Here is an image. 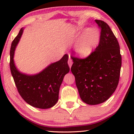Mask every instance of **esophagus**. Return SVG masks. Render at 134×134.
<instances>
[{"instance_id":"1","label":"esophagus","mask_w":134,"mask_h":134,"mask_svg":"<svg viewBox=\"0 0 134 134\" xmlns=\"http://www.w3.org/2000/svg\"><path fill=\"white\" fill-rule=\"evenodd\" d=\"M68 64H69L70 68H71V65H72V62L71 59L70 58V57H69V60H68Z\"/></svg>"}]
</instances>
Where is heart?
Here are the masks:
<instances>
[{
  "mask_svg": "<svg viewBox=\"0 0 134 134\" xmlns=\"http://www.w3.org/2000/svg\"><path fill=\"white\" fill-rule=\"evenodd\" d=\"M80 34L79 31H76V35ZM99 32L96 29H87L85 34L79 40L76 46V51L81 57H87L91 54L98 43Z\"/></svg>",
  "mask_w": 134,
  "mask_h": 134,
  "instance_id": "1",
  "label": "heart"
}]
</instances>
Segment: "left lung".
Returning a JSON list of instances; mask_svg holds the SVG:
<instances>
[{
	"label": "left lung",
	"mask_w": 134,
	"mask_h": 134,
	"mask_svg": "<svg viewBox=\"0 0 134 134\" xmlns=\"http://www.w3.org/2000/svg\"><path fill=\"white\" fill-rule=\"evenodd\" d=\"M95 22L101 29L98 46L86 58L71 57L80 98L91 105L107 100L115 91L122 64L119 43L109 26L101 20Z\"/></svg>",
	"instance_id": "8db88e82"
}]
</instances>
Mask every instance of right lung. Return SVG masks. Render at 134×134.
I'll use <instances>...</instances> for the list:
<instances>
[{"label":"right lung","instance_id":"1","mask_svg":"<svg viewBox=\"0 0 134 134\" xmlns=\"http://www.w3.org/2000/svg\"><path fill=\"white\" fill-rule=\"evenodd\" d=\"M21 28L12 41L10 51V69L18 91L25 101L33 107L48 109L55 105L58 100L59 90L64 76L70 71L69 56L52 63L42 71L34 75L20 72L13 60L15 50L23 33Z\"/></svg>","mask_w":134,"mask_h":134}]
</instances>
